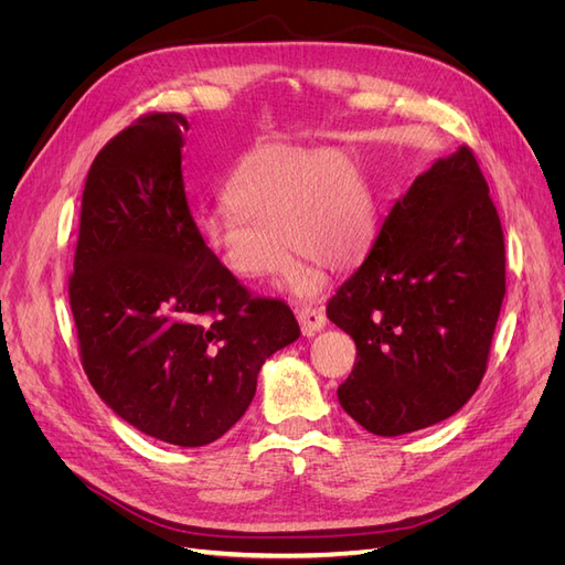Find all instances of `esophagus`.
<instances>
[{
  "mask_svg": "<svg viewBox=\"0 0 565 565\" xmlns=\"http://www.w3.org/2000/svg\"><path fill=\"white\" fill-rule=\"evenodd\" d=\"M297 318L301 322L303 334H313V332H320L324 328V313H322V309H318V306L303 303L301 309L297 311Z\"/></svg>",
  "mask_w": 565,
  "mask_h": 565,
  "instance_id": "1",
  "label": "esophagus"
}]
</instances>
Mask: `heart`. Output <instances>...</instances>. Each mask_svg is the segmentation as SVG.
Masks as SVG:
<instances>
[{
    "label": "heart",
    "instance_id": "1",
    "mask_svg": "<svg viewBox=\"0 0 565 565\" xmlns=\"http://www.w3.org/2000/svg\"><path fill=\"white\" fill-rule=\"evenodd\" d=\"M228 207L198 218V235L233 276L259 280L282 268L285 247L301 259L289 276L313 289V266L344 270L361 259L374 228L372 193L339 150L266 146L249 152L228 185Z\"/></svg>",
    "mask_w": 565,
    "mask_h": 565
}]
</instances>
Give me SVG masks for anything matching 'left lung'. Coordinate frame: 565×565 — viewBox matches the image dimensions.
Here are the masks:
<instances>
[{
    "mask_svg": "<svg viewBox=\"0 0 565 565\" xmlns=\"http://www.w3.org/2000/svg\"><path fill=\"white\" fill-rule=\"evenodd\" d=\"M504 233L469 146L393 204L380 235L328 301L355 341L341 407L374 436L455 415L481 384L507 292Z\"/></svg>",
    "mask_w": 565,
    "mask_h": 565,
    "instance_id": "obj_1",
    "label": "left lung"
}]
</instances>
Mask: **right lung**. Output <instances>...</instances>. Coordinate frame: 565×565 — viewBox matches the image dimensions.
Segmentation results:
<instances>
[{
    "label": "right lung",
    "instance_id": "right-lung-1",
    "mask_svg": "<svg viewBox=\"0 0 565 565\" xmlns=\"http://www.w3.org/2000/svg\"><path fill=\"white\" fill-rule=\"evenodd\" d=\"M185 127L179 113H148L98 150L67 295L98 396L139 431L200 448L245 415L256 374L299 322L202 245L181 172Z\"/></svg>",
    "mask_w": 565,
    "mask_h": 565
}]
</instances>
